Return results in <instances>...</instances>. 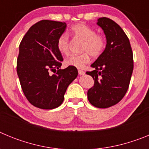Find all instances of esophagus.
Segmentation results:
<instances>
[{"instance_id": "34e87169", "label": "esophagus", "mask_w": 149, "mask_h": 149, "mask_svg": "<svg viewBox=\"0 0 149 149\" xmlns=\"http://www.w3.org/2000/svg\"><path fill=\"white\" fill-rule=\"evenodd\" d=\"M78 74H81V75H84V74H85V72H84V71H83V70H81V69H79Z\"/></svg>"}]
</instances>
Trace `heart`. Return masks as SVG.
Masks as SVG:
<instances>
[{"instance_id": "1", "label": "heart", "mask_w": 149, "mask_h": 149, "mask_svg": "<svg viewBox=\"0 0 149 149\" xmlns=\"http://www.w3.org/2000/svg\"><path fill=\"white\" fill-rule=\"evenodd\" d=\"M71 31L74 36L84 40L82 51L84 53L72 54L65 60L66 65L76 68H83L90 60V55L93 57H98L103 53L105 48V39L101 34H97L93 28L84 24H77L71 27ZM57 49L63 54H68L69 51L68 37L65 33L60 36L56 42Z\"/></svg>"}]
</instances>
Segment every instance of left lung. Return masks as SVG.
<instances>
[{"instance_id":"8db88e82","label":"left lung","mask_w":149,"mask_h":149,"mask_svg":"<svg viewBox=\"0 0 149 149\" xmlns=\"http://www.w3.org/2000/svg\"><path fill=\"white\" fill-rule=\"evenodd\" d=\"M97 24L104 30L107 39L103 53L86 72L94 80V86L87 92L92 105L107 108L116 104L127 93L134 69V57L130 41L118 24L110 18L98 19Z\"/></svg>"}]
</instances>
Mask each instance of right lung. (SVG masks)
I'll return each mask as SVG.
<instances>
[{
  "label": "right lung",
  "instance_id": "obj_1",
  "mask_svg": "<svg viewBox=\"0 0 149 149\" xmlns=\"http://www.w3.org/2000/svg\"><path fill=\"white\" fill-rule=\"evenodd\" d=\"M65 28V22L42 20L29 29L19 45L17 74L25 97L38 108L60 106L77 76L76 67L60 68L63 58L56 42Z\"/></svg>",
  "mask_w": 149,
  "mask_h": 149
}]
</instances>
